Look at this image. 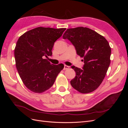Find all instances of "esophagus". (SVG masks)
Instances as JSON below:
<instances>
[{
  "label": "esophagus",
  "instance_id": "1",
  "mask_svg": "<svg viewBox=\"0 0 128 128\" xmlns=\"http://www.w3.org/2000/svg\"><path fill=\"white\" fill-rule=\"evenodd\" d=\"M69 66H67V65H64V70H67V69H69Z\"/></svg>",
  "mask_w": 128,
  "mask_h": 128
}]
</instances>
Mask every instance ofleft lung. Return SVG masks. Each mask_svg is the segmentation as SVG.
<instances>
[{
  "label": "left lung",
  "instance_id": "left-lung-1",
  "mask_svg": "<svg viewBox=\"0 0 128 128\" xmlns=\"http://www.w3.org/2000/svg\"><path fill=\"white\" fill-rule=\"evenodd\" d=\"M75 46L77 54L84 58L83 69L72 67L76 72L70 84L82 94L97 88L105 77L110 63L111 48L104 36L86 27L67 29L63 35Z\"/></svg>",
  "mask_w": 128,
  "mask_h": 128
}]
</instances>
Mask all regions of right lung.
<instances>
[{"label": "right lung", "instance_id": "obj_1", "mask_svg": "<svg viewBox=\"0 0 128 128\" xmlns=\"http://www.w3.org/2000/svg\"><path fill=\"white\" fill-rule=\"evenodd\" d=\"M66 29L40 26L19 37L14 50L15 65L23 83L31 91L48 90L64 69L63 64H51L45 58L52 56L54 42Z\"/></svg>", "mask_w": 128, "mask_h": 128}]
</instances>
